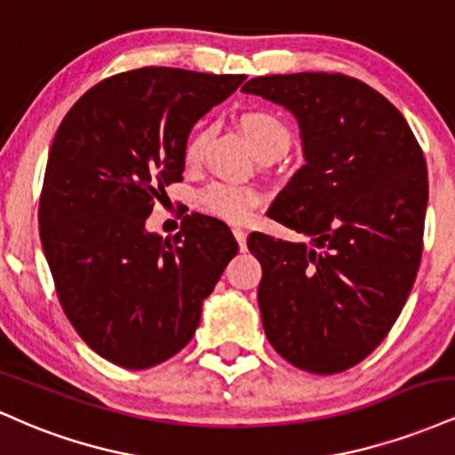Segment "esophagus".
<instances>
[{
    "mask_svg": "<svg viewBox=\"0 0 455 455\" xmlns=\"http://www.w3.org/2000/svg\"><path fill=\"white\" fill-rule=\"evenodd\" d=\"M233 235H235V239H237L239 248H242V250H245V231H243V228L235 227V228H233Z\"/></svg>",
    "mask_w": 455,
    "mask_h": 455,
    "instance_id": "obj_1",
    "label": "esophagus"
}]
</instances>
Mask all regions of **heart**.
<instances>
[{"instance_id": "b5f03b06", "label": "heart", "mask_w": 455, "mask_h": 455, "mask_svg": "<svg viewBox=\"0 0 455 455\" xmlns=\"http://www.w3.org/2000/svg\"><path fill=\"white\" fill-rule=\"evenodd\" d=\"M242 128L245 139L250 140L254 151L284 145L289 148V128L282 124L280 117H275L269 111H248L242 117ZM207 143V132L198 130L192 134L186 143V162L195 164L201 160L203 149ZM260 203V192L250 186H235V184H212L201 195V205L213 216L224 218L228 222H243L252 216L254 207Z\"/></svg>"}]
</instances>
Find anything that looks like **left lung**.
Wrapping results in <instances>:
<instances>
[{
  "mask_svg": "<svg viewBox=\"0 0 455 455\" xmlns=\"http://www.w3.org/2000/svg\"><path fill=\"white\" fill-rule=\"evenodd\" d=\"M242 92L295 115L306 158L267 216L310 243L248 237L263 267L265 336L295 368L344 372L383 342L415 282L427 205L424 151L398 108L353 76H257Z\"/></svg>",
  "mask_w": 455,
  "mask_h": 455,
  "instance_id": "1",
  "label": "left lung"
}]
</instances>
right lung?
I'll list each match as a JSON object with an SVG mask.
<instances>
[{
  "label": "right lung",
  "mask_w": 455,
  "mask_h": 455,
  "mask_svg": "<svg viewBox=\"0 0 455 455\" xmlns=\"http://www.w3.org/2000/svg\"><path fill=\"white\" fill-rule=\"evenodd\" d=\"M243 75L139 68L93 85L57 128L40 195V239L68 321L92 351L128 370L180 353L203 299L239 245L192 213L171 239L145 220L181 181L188 134Z\"/></svg>",
  "instance_id": "add662e5"
}]
</instances>
